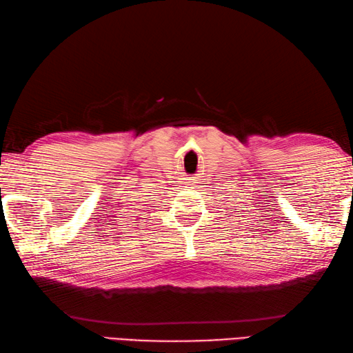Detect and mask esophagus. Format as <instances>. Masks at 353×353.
Here are the masks:
<instances>
[{"instance_id":"34e87169","label":"esophagus","mask_w":353,"mask_h":353,"mask_svg":"<svg viewBox=\"0 0 353 353\" xmlns=\"http://www.w3.org/2000/svg\"><path fill=\"white\" fill-rule=\"evenodd\" d=\"M194 183H195V181H192V179H189V181H188V184H190V185H192V184H194Z\"/></svg>"}]
</instances>
